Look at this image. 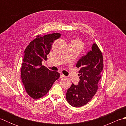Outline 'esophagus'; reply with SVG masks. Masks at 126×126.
<instances>
[{"label":"esophagus","mask_w":126,"mask_h":126,"mask_svg":"<svg viewBox=\"0 0 126 126\" xmlns=\"http://www.w3.org/2000/svg\"><path fill=\"white\" fill-rule=\"evenodd\" d=\"M65 77L64 75L63 74H61V75H60V77L61 78H63V77Z\"/></svg>","instance_id":"obj_1"}]
</instances>
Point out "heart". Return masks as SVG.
Masks as SVG:
<instances>
[{"instance_id":"obj_1","label":"heart","mask_w":126,"mask_h":126,"mask_svg":"<svg viewBox=\"0 0 126 126\" xmlns=\"http://www.w3.org/2000/svg\"><path fill=\"white\" fill-rule=\"evenodd\" d=\"M70 43L73 44L75 47H76V48L79 50V52H81L84 47V43L81 40L79 39L73 40V41H72L70 42Z\"/></svg>"}]
</instances>
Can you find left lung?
<instances>
[{
    "mask_svg": "<svg viewBox=\"0 0 126 126\" xmlns=\"http://www.w3.org/2000/svg\"><path fill=\"white\" fill-rule=\"evenodd\" d=\"M79 68V81L77 85L72 83L66 94L68 102L74 107H79L87 104L93 98L98 89V83L101 79L103 69L102 52L96 43L92 51L82 56L76 64Z\"/></svg>",
    "mask_w": 126,
    "mask_h": 126,
    "instance_id": "obj_1",
    "label": "left lung"
}]
</instances>
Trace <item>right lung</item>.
Returning a JSON list of instances; mask_svg holds the SVG:
<instances>
[{
  "label": "right lung",
  "mask_w": 126,
  "mask_h": 126,
  "mask_svg": "<svg viewBox=\"0 0 126 126\" xmlns=\"http://www.w3.org/2000/svg\"><path fill=\"white\" fill-rule=\"evenodd\" d=\"M60 37L59 33L38 35L25 50L21 77L26 93L34 100L46 95L60 76V73L49 70L42 63L47 59L52 43Z\"/></svg>",
  "instance_id": "add662e5"
}]
</instances>
